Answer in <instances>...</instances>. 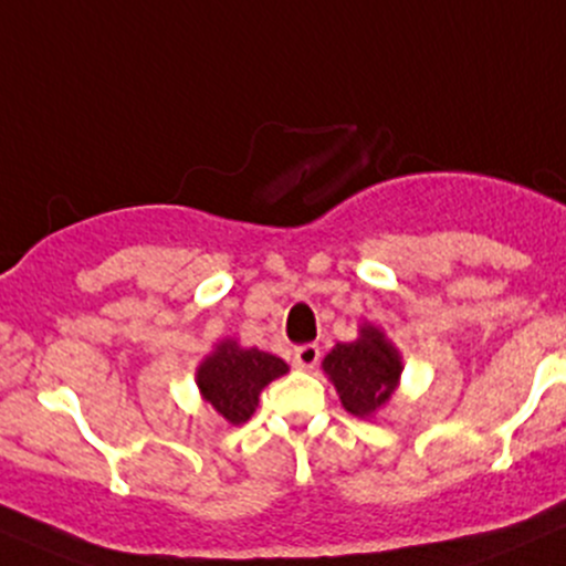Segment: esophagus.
Wrapping results in <instances>:
<instances>
[{
  "instance_id": "34e87169",
  "label": "esophagus",
  "mask_w": 566,
  "mask_h": 566,
  "mask_svg": "<svg viewBox=\"0 0 566 566\" xmlns=\"http://www.w3.org/2000/svg\"><path fill=\"white\" fill-rule=\"evenodd\" d=\"M319 346L316 344H306L301 349H295V365L303 370H314L316 363H319Z\"/></svg>"
}]
</instances>
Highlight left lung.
Segmentation results:
<instances>
[{
  "label": "left lung",
  "mask_w": 566,
  "mask_h": 566,
  "mask_svg": "<svg viewBox=\"0 0 566 566\" xmlns=\"http://www.w3.org/2000/svg\"><path fill=\"white\" fill-rule=\"evenodd\" d=\"M340 406L357 419H374L400 387L402 354L378 325L363 322L357 338L335 344L322 359Z\"/></svg>",
  "instance_id": "1"
}]
</instances>
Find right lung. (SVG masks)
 Here are the masks:
<instances>
[{
	"instance_id": "obj_1",
	"label": "right lung",
	"mask_w": 566,
	"mask_h": 566,
	"mask_svg": "<svg viewBox=\"0 0 566 566\" xmlns=\"http://www.w3.org/2000/svg\"><path fill=\"white\" fill-rule=\"evenodd\" d=\"M287 370L290 365L276 354L241 346L235 338H222L198 363L196 384L203 400L228 424H244L258 408L260 392Z\"/></svg>"
}]
</instances>
